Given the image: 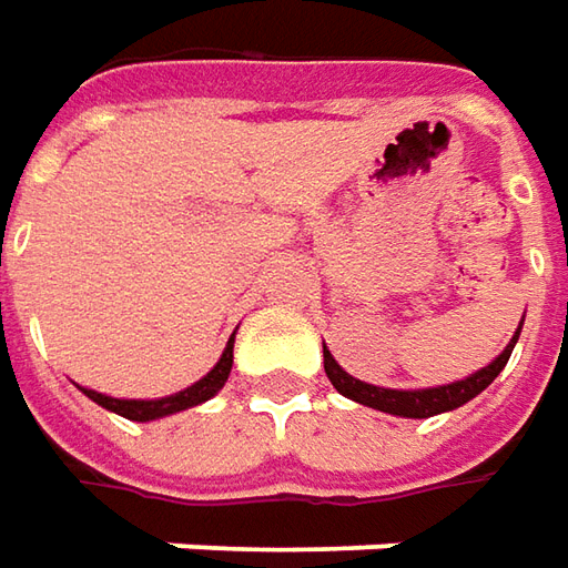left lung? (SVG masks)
I'll use <instances>...</instances> for the list:
<instances>
[{"instance_id": "8db88e82", "label": "left lung", "mask_w": 568, "mask_h": 568, "mask_svg": "<svg viewBox=\"0 0 568 568\" xmlns=\"http://www.w3.org/2000/svg\"><path fill=\"white\" fill-rule=\"evenodd\" d=\"M519 331H523V322L516 327L514 339L504 346V352H500L491 365L476 371L470 377H464V381L445 383V386H429V389H383V386H374V383L355 381L352 374H346L343 367L336 365V358L327 352V346H324V374H327V381L334 383V389L339 396L352 398L358 405H367V408L383 410V414L417 417L420 420V417H433V414H445V410L460 408L470 398L479 396L488 383L495 381L500 371H504V365H507V358H510V352L516 346V339H519Z\"/></svg>"}]
</instances>
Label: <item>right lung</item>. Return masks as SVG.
Segmentation results:
<instances>
[{"label":"right lung","instance_id":"right-lung-1","mask_svg":"<svg viewBox=\"0 0 568 568\" xmlns=\"http://www.w3.org/2000/svg\"><path fill=\"white\" fill-rule=\"evenodd\" d=\"M232 362H234V334L229 339V346L222 352V358L216 362V367L201 377V381L194 383V386H187L182 393H175V396L166 398H111L104 396V393H95V389H82L85 396L92 398L95 405L101 408L113 410V414H120V417H126V420H139V424H148V420H160V417H170V414H179V410L194 408V405H201L206 398H213L225 386L229 381V374H232Z\"/></svg>","mask_w":568,"mask_h":568}]
</instances>
